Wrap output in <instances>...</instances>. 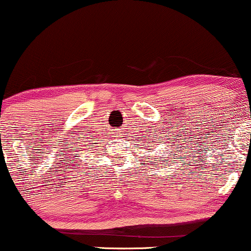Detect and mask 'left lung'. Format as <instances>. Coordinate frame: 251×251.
Segmentation results:
<instances>
[{"mask_svg":"<svg viewBox=\"0 0 251 251\" xmlns=\"http://www.w3.org/2000/svg\"><path fill=\"white\" fill-rule=\"evenodd\" d=\"M164 153H165V152H164ZM169 155H170V154H169Z\"/></svg>","mask_w":251,"mask_h":251,"instance_id":"1","label":"left lung"}]
</instances>
